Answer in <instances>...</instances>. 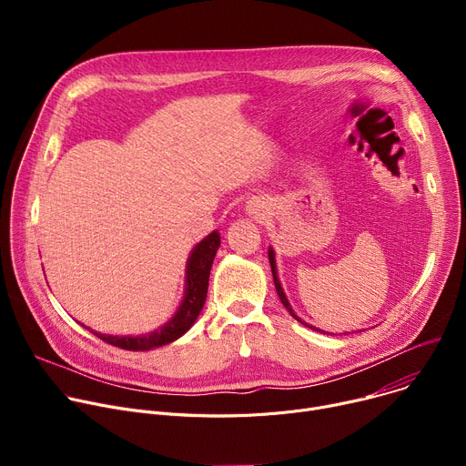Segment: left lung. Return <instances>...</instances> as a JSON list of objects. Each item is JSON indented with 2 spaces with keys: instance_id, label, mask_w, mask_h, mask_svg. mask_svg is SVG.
Here are the masks:
<instances>
[{
  "instance_id": "left-lung-1",
  "label": "left lung",
  "mask_w": 466,
  "mask_h": 466,
  "mask_svg": "<svg viewBox=\"0 0 466 466\" xmlns=\"http://www.w3.org/2000/svg\"><path fill=\"white\" fill-rule=\"evenodd\" d=\"M269 263H271V271H273V279H275V288H277V293H279V297H280V300H282V304L286 306V309L297 319V320H300L295 313H293V308H291V304L288 302V299H286V295H284V289H282V286H280V282H279V277H277V261H275V252L269 248ZM302 322V320H300ZM302 324H306V322H302ZM308 326V324H306ZM311 329H317V328H313V326H309ZM317 331H320V329H317Z\"/></svg>"
}]
</instances>
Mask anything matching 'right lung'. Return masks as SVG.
<instances>
[{"label":"right lung","mask_w":466,"mask_h":466,"mask_svg":"<svg viewBox=\"0 0 466 466\" xmlns=\"http://www.w3.org/2000/svg\"><path fill=\"white\" fill-rule=\"evenodd\" d=\"M219 243H221L219 234L212 232L208 238H205L191 250V256L187 259V269H186L184 300H182L178 311L175 313V317L166 326L153 331V334L138 336V338L105 336V334H97V331H94V334L108 345H114L123 350H132V352L151 350V349L164 347V345L178 339L191 328V324L197 320L198 313H201V309L205 306L207 293H208L210 269H212L216 252L219 248Z\"/></svg>","instance_id":"obj_1"}]
</instances>
